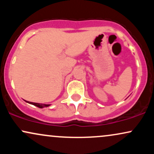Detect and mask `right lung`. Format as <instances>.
I'll return each instance as SVG.
<instances>
[{"label": "right lung", "instance_id": "add662e5", "mask_svg": "<svg viewBox=\"0 0 154 154\" xmlns=\"http://www.w3.org/2000/svg\"><path fill=\"white\" fill-rule=\"evenodd\" d=\"M27 102V103H30V104H32V105L38 107V108H40V109H43L44 107H48L50 106V104H44V103H33V102H29V101H26Z\"/></svg>", "mask_w": 154, "mask_h": 154}]
</instances>
